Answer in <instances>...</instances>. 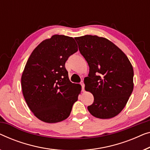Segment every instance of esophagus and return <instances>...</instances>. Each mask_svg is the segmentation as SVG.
Here are the masks:
<instances>
[{
    "label": "esophagus",
    "instance_id": "34e87169",
    "mask_svg": "<svg viewBox=\"0 0 150 150\" xmlns=\"http://www.w3.org/2000/svg\"><path fill=\"white\" fill-rule=\"evenodd\" d=\"M80 85H81V86H82V91H84V84L83 80H82V81L80 82Z\"/></svg>",
    "mask_w": 150,
    "mask_h": 150
}]
</instances>
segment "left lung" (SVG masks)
I'll use <instances>...</instances> for the list:
<instances>
[{
    "label": "left lung",
    "instance_id": "8db88e82",
    "mask_svg": "<svg viewBox=\"0 0 150 150\" xmlns=\"http://www.w3.org/2000/svg\"><path fill=\"white\" fill-rule=\"evenodd\" d=\"M75 40L89 66V74L84 81L86 91L93 95L94 101L88 110L98 118L117 116L133 90L131 62L118 47L105 38L85 35Z\"/></svg>",
    "mask_w": 150,
    "mask_h": 150
}]
</instances>
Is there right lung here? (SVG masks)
<instances>
[{"label":"right lung","instance_id":"add662e5","mask_svg":"<svg viewBox=\"0 0 150 150\" xmlns=\"http://www.w3.org/2000/svg\"><path fill=\"white\" fill-rule=\"evenodd\" d=\"M78 51L72 37L54 35L34 50L21 76V88L28 107L39 120L59 122L70 116L81 91L71 82L65 64Z\"/></svg>","mask_w":150,"mask_h":150}]
</instances>
